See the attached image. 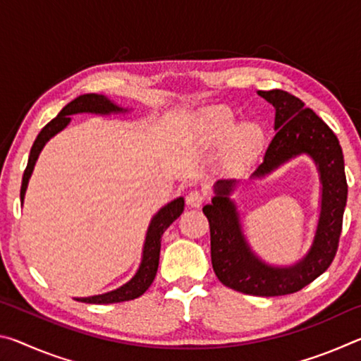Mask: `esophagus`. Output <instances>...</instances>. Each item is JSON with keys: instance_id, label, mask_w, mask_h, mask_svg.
Listing matches in <instances>:
<instances>
[{"instance_id": "esophagus-1", "label": "esophagus", "mask_w": 361, "mask_h": 361, "mask_svg": "<svg viewBox=\"0 0 361 361\" xmlns=\"http://www.w3.org/2000/svg\"><path fill=\"white\" fill-rule=\"evenodd\" d=\"M204 200H205V195L202 192L191 191V192L188 194V197H186V204L189 207H194V209H199V207L204 204Z\"/></svg>"}]
</instances>
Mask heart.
Here are the masks:
<instances>
[{"label": "heart", "instance_id": "heart-1", "mask_svg": "<svg viewBox=\"0 0 361 361\" xmlns=\"http://www.w3.org/2000/svg\"><path fill=\"white\" fill-rule=\"evenodd\" d=\"M197 133L205 145L223 143V164L232 170H243L261 156L266 145V132L256 122L235 124V114L228 106H210L202 111Z\"/></svg>", "mask_w": 361, "mask_h": 361}]
</instances>
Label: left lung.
Returning <instances> with one entry per match:
<instances>
[{"label": "left lung", "mask_w": 361, "mask_h": 361, "mask_svg": "<svg viewBox=\"0 0 361 361\" xmlns=\"http://www.w3.org/2000/svg\"><path fill=\"white\" fill-rule=\"evenodd\" d=\"M276 109V137L250 178H264L298 156L312 159L320 176V213L312 245L290 266H274L256 255L243 234L234 199L239 180H218L215 195L204 205L210 224L212 264L216 277L229 288L253 296L296 293L322 276L334 259L347 202L344 156L338 137L298 97L285 90H258Z\"/></svg>", "instance_id": "8db88e82"}]
</instances>
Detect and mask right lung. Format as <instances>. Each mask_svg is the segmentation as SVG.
<instances>
[{"mask_svg": "<svg viewBox=\"0 0 361 361\" xmlns=\"http://www.w3.org/2000/svg\"><path fill=\"white\" fill-rule=\"evenodd\" d=\"M129 109L116 105L113 100H109L105 95L99 94H84L76 97L75 100L70 102L62 111L57 114V118H54L49 124L42 127V130L38 133L35 143L30 151L28 164L25 172H23L22 178V188H20V202L23 205V199H25V192L28 188L30 176L33 173L35 164L38 161L39 152L44 148V145L56 137L59 132H62L66 126L71 122L70 116L73 114H81V113H90V114H118V113H127ZM183 210H185V199L176 197L172 202L164 205L154 216L151 218V223L146 231L145 243H143V252H142V262L137 269L135 276H133L129 282L121 285L119 288L113 291L103 293V295L87 296V298H75L76 301L87 302V304H111V302H122V301H130L142 296L143 293L149 288L152 280L156 277L157 267H159V253H161V239L166 229L172 224L176 218H178Z\"/></svg>", "mask_w": 361, "mask_h": 361, "instance_id": "right-lung-1", "label": "right lung"}]
</instances>
